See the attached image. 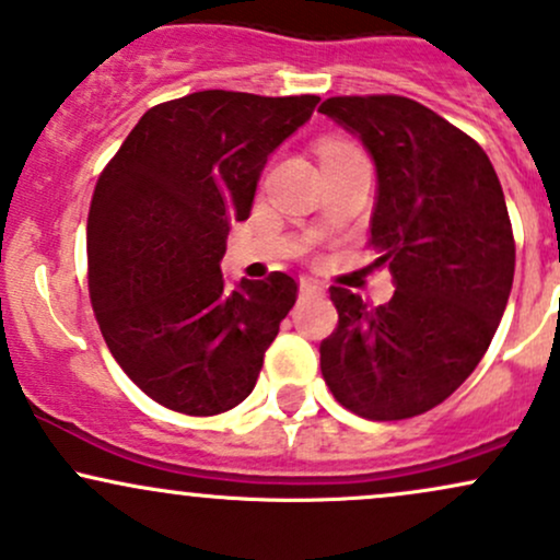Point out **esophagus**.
Segmentation results:
<instances>
[{"mask_svg":"<svg viewBox=\"0 0 560 560\" xmlns=\"http://www.w3.org/2000/svg\"><path fill=\"white\" fill-rule=\"evenodd\" d=\"M326 294V289L318 284V281H313V279H302L300 281V298L302 300H307V298H324Z\"/></svg>","mask_w":560,"mask_h":560,"instance_id":"obj_1","label":"esophagus"}]
</instances>
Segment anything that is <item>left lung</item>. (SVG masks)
Returning <instances> with one entry per match:
<instances>
[{"mask_svg": "<svg viewBox=\"0 0 560 560\" xmlns=\"http://www.w3.org/2000/svg\"><path fill=\"white\" fill-rule=\"evenodd\" d=\"M318 113L374 160L369 244L395 284L378 307L331 287L320 374L352 413L410 419L471 376L503 318L516 266L503 186L477 141L408 96H331Z\"/></svg>", "mask_w": 560, "mask_h": 560, "instance_id": "obj_1", "label": "left lung"}]
</instances>
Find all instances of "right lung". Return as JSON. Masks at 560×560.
<instances>
[{
    "label": "right lung",
    "mask_w": 560,
    "mask_h": 560,
    "mask_svg": "<svg viewBox=\"0 0 560 560\" xmlns=\"http://www.w3.org/2000/svg\"><path fill=\"white\" fill-rule=\"evenodd\" d=\"M318 96L186 94L141 115L96 182L86 223L89 298L137 387L186 416L249 395L298 300V281L226 287L231 221H247L268 155L311 120Z\"/></svg>",
    "instance_id": "right-lung-1"
}]
</instances>
